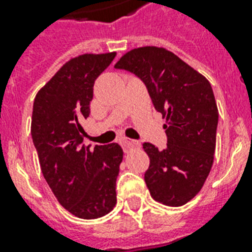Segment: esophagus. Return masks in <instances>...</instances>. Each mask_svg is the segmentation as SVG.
<instances>
[{
    "label": "esophagus",
    "instance_id": "1",
    "mask_svg": "<svg viewBox=\"0 0 252 252\" xmlns=\"http://www.w3.org/2000/svg\"><path fill=\"white\" fill-rule=\"evenodd\" d=\"M120 144H122L124 152H128V150L132 149V148H136V146H138L137 141H134V140H130V138H126V137L120 140Z\"/></svg>",
    "mask_w": 252,
    "mask_h": 252
}]
</instances>
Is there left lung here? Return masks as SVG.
I'll use <instances>...</instances> for the list:
<instances>
[{
    "label": "left lung",
    "instance_id": "1",
    "mask_svg": "<svg viewBox=\"0 0 252 252\" xmlns=\"http://www.w3.org/2000/svg\"><path fill=\"white\" fill-rule=\"evenodd\" d=\"M115 68L145 84L154 108L167 122L165 149L142 144L150 158L144 176L150 195L165 205H184L199 193L213 165L219 110L209 81L158 47L132 49Z\"/></svg>",
    "mask_w": 252,
    "mask_h": 252
}]
</instances>
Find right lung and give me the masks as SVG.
<instances>
[{"label": "right lung", "instance_id": "obj_1", "mask_svg": "<svg viewBox=\"0 0 252 252\" xmlns=\"http://www.w3.org/2000/svg\"><path fill=\"white\" fill-rule=\"evenodd\" d=\"M116 52L81 55L69 60L35 96L31 136L41 172L59 203L78 219L110 213L123 161L118 144H84L81 126L90 115L94 82Z\"/></svg>", "mask_w": 252, "mask_h": 252}]
</instances>
